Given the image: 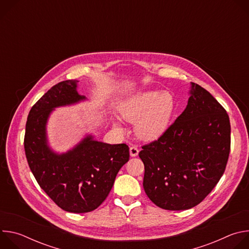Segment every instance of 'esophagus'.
I'll return each mask as SVG.
<instances>
[{"label":"esophagus","mask_w":249,"mask_h":249,"mask_svg":"<svg viewBox=\"0 0 249 249\" xmlns=\"http://www.w3.org/2000/svg\"><path fill=\"white\" fill-rule=\"evenodd\" d=\"M138 154H139V149L137 147H135V146H132L130 148V156L131 157H137Z\"/></svg>","instance_id":"obj_1"}]
</instances>
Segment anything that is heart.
<instances>
[{
	"label": "heart",
	"mask_w": 249,
	"mask_h": 249,
	"mask_svg": "<svg viewBox=\"0 0 249 249\" xmlns=\"http://www.w3.org/2000/svg\"><path fill=\"white\" fill-rule=\"evenodd\" d=\"M176 110V101L169 91L147 90L136 93L120 105L121 117L136 123V133L143 140L153 141L162 136Z\"/></svg>",
	"instance_id": "b5f03b06"
}]
</instances>
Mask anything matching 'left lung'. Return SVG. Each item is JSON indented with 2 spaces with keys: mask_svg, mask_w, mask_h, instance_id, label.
I'll list each match as a JSON object with an SVG mask.
<instances>
[{
  "mask_svg": "<svg viewBox=\"0 0 249 249\" xmlns=\"http://www.w3.org/2000/svg\"><path fill=\"white\" fill-rule=\"evenodd\" d=\"M142 149L143 186L151 201L170 211L193 208L225 172L231 151L229 115L208 90L191 83L184 111Z\"/></svg>",
  "mask_w": 249,
  "mask_h": 249,
  "instance_id": "8db88e82",
  "label": "left lung"
}]
</instances>
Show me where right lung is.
Wrapping results in <instances>:
<instances>
[{
	"instance_id": "add662e5",
	"label": "right lung",
	"mask_w": 249,
	"mask_h": 249,
	"mask_svg": "<svg viewBox=\"0 0 249 249\" xmlns=\"http://www.w3.org/2000/svg\"><path fill=\"white\" fill-rule=\"evenodd\" d=\"M76 80L52 87L27 117L25 157L39 186L64 211L88 213L108 196L119 169L129 160L126 144L110 145L87 136L73 150L54 153L47 145L46 123L53 108L86 99L77 91Z\"/></svg>"
}]
</instances>
